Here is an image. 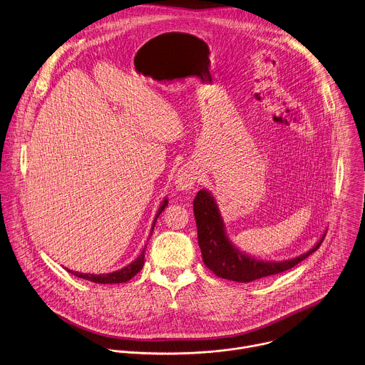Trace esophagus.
<instances>
[{
	"label": "esophagus",
	"instance_id": "obj_1",
	"mask_svg": "<svg viewBox=\"0 0 365 365\" xmlns=\"http://www.w3.org/2000/svg\"><path fill=\"white\" fill-rule=\"evenodd\" d=\"M197 176L199 173L192 165H185L178 170L175 176V186L179 190H190L197 182Z\"/></svg>",
	"mask_w": 365,
	"mask_h": 365
}]
</instances>
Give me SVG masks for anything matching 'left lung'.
I'll list each match as a JSON object with an SVG mask.
<instances>
[{"label":"left lung","instance_id":"1","mask_svg":"<svg viewBox=\"0 0 365 365\" xmlns=\"http://www.w3.org/2000/svg\"><path fill=\"white\" fill-rule=\"evenodd\" d=\"M193 212L197 227V242L202 251L203 264L219 278L235 282H252L265 277L277 275L288 271L315 252L325 235L317 242V245L307 254L294 259L272 262L262 261L240 252L232 245L226 235V227L219 213L213 196L202 189L193 200Z\"/></svg>","mask_w":365,"mask_h":365}]
</instances>
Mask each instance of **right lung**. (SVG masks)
Instances as JSON below:
<instances>
[{
  "mask_svg": "<svg viewBox=\"0 0 365 365\" xmlns=\"http://www.w3.org/2000/svg\"><path fill=\"white\" fill-rule=\"evenodd\" d=\"M168 206V199L163 200V203L160 205L158 213H156V217L153 220V225H152V229H150V236H152V232L155 229V225H156V220L159 217V215L163 212V209ZM150 239V237H149ZM145 251H146V247L143 248L142 254L132 262L129 264L128 267L121 268L118 271H114V272H110V274H100V275H94V274H83V272H76V271H71V269H67L70 274H73L74 277H78V278H83V279H87V281H91L94 284H121V282H128L130 281L138 272L142 271L143 265H145Z\"/></svg>",
  "mask_w": 365,
  "mask_h": 365,
  "instance_id": "add662e5",
  "label": "right lung"
}]
</instances>
